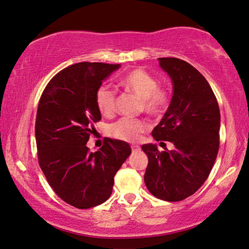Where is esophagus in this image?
I'll return each instance as SVG.
<instances>
[{"label":"esophagus","instance_id":"obj_1","mask_svg":"<svg viewBox=\"0 0 249 249\" xmlns=\"http://www.w3.org/2000/svg\"><path fill=\"white\" fill-rule=\"evenodd\" d=\"M141 149V147L139 145H132V151L133 152H139Z\"/></svg>","mask_w":249,"mask_h":249}]
</instances>
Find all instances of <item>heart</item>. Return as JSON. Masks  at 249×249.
I'll return each mask as SVG.
<instances>
[{
    "label": "heart",
    "instance_id": "b5f03b06",
    "mask_svg": "<svg viewBox=\"0 0 249 249\" xmlns=\"http://www.w3.org/2000/svg\"><path fill=\"white\" fill-rule=\"evenodd\" d=\"M120 85L141 98L142 108L149 115H160L168 103L167 90L160 88L156 78L144 69L129 71L121 77ZM95 104L104 116H110L115 110L116 92L108 85H101L95 93ZM146 129L145 121L121 118L109 125L108 135L118 141L136 142Z\"/></svg>",
    "mask_w": 249,
    "mask_h": 249
}]
</instances>
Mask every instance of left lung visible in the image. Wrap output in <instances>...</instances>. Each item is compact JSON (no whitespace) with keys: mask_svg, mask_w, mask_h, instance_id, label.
I'll return each instance as SVG.
<instances>
[{"mask_svg":"<svg viewBox=\"0 0 249 249\" xmlns=\"http://www.w3.org/2000/svg\"><path fill=\"white\" fill-rule=\"evenodd\" d=\"M159 61L172 80L173 97L152 136L175 148L160 153L156 144L142 146L148 157L144 180L157 198L179 202L210 175L219 148L220 113L211 85L194 66L175 57Z\"/></svg>","mask_w":249,"mask_h":249,"instance_id":"obj_1","label":"left lung"}]
</instances>
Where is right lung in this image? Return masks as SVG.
I'll use <instances>...</instances> for the list:
<instances>
[{
	"mask_svg": "<svg viewBox=\"0 0 249 249\" xmlns=\"http://www.w3.org/2000/svg\"><path fill=\"white\" fill-rule=\"evenodd\" d=\"M120 64L76 63L49 82L39 100L35 137L38 163L58 197L76 208L103 204L112 195L114 176L131 155L123 141L107 139L93 153L86 143L101 121L96 89Z\"/></svg>",
	"mask_w": 249,
	"mask_h": 249,
	"instance_id": "obj_1",
	"label": "right lung"
}]
</instances>
